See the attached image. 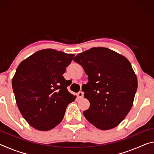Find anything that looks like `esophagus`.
<instances>
[{"label": "esophagus", "instance_id": "34e87169", "mask_svg": "<svg viewBox=\"0 0 154 154\" xmlns=\"http://www.w3.org/2000/svg\"><path fill=\"white\" fill-rule=\"evenodd\" d=\"M77 96L79 97V98H82L83 97V92L82 91H79V92L77 93Z\"/></svg>", "mask_w": 154, "mask_h": 154}]
</instances>
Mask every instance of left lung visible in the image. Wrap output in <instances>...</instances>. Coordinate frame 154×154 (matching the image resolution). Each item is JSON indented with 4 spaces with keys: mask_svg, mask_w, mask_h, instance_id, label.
<instances>
[{
    "mask_svg": "<svg viewBox=\"0 0 154 154\" xmlns=\"http://www.w3.org/2000/svg\"><path fill=\"white\" fill-rule=\"evenodd\" d=\"M88 76L82 85L90 106L85 118L100 130L111 129L126 118L137 90V79L130 62L111 49L93 48L75 57Z\"/></svg>",
    "mask_w": 154,
    "mask_h": 154,
    "instance_id": "1",
    "label": "left lung"
}]
</instances>
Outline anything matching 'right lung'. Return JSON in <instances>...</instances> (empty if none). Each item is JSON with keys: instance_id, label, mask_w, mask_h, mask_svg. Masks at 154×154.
<instances>
[{"instance_id": "obj_1", "label": "right lung", "mask_w": 154, "mask_h": 154, "mask_svg": "<svg viewBox=\"0 0 154 154\" xmlns=\"http://www.w3.org/2000/svg\"><path fill=\"white\" fill-rule=\"evenodd\" d=\"M75 55L55 49L36 52L19 64L12 80L18 109L31 126L42 131L60 123L76 96L63 75Z\"/></svg>"}]
</instances>
